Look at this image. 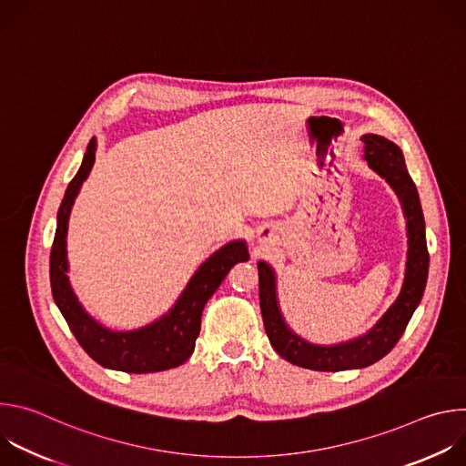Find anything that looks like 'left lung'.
I'll list each match as a JSON object with an SVG mask.
<instances>
[{"label":"left lung","mask_w":466,"mask_h":466,"mask_svg":"<svg viewBox=\"0 0 466 466\" xmlns=\"http://www.w3.org/2000/svg\"><path fill=\"white\" fill-rule=\"evenodd\" d=\"M365 144V160L369 166L381 175L392 189L398 193L404 207V214L408 219V265L406 279L400 295L394 304L387 309V313L378 320V324L350 343L336 345V347H315L295 336L286 326L275 291V273L265 261L258 263L259 275V308L263 317V326L268 331L271 347L289 363L311 369V370H347V369H361L376 363L385 354L392 350V347L402 338L404 329L417 309L426 280H428V265L430 254L426 247V230H424V216L419 201V191L415 182L411 180L404 155L392 142L367 135L361 138Z\"/></svg>","instance_id":"1"}]
</instances>
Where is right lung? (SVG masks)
<instances>
[{"label":"right lung","instance_id":"add662e5","mask_svg":"<svg viewBox=\"0 0 466 466\" xmlns=\"http://www.w3.org/2000/svg\"><path fill=\"white\" fill-rule=\"evenodd\" d=\"M96 160V140L92 138L83 164L70 182L56 216V232L49 256V280L55 304L74 331L85 352L99 365L114 370L146 374L160 372L182 365L195 349V339L201 331V313L208 299L225 280L232 265L247 261L245 241H232L214 252L197 269L173 309L157 322L135 331H110L99 326L79 304L74 295L66 259V232L76 197L86 180Z\"/></svg>","mask_w":466,"mask_h":466}]
</instances>
